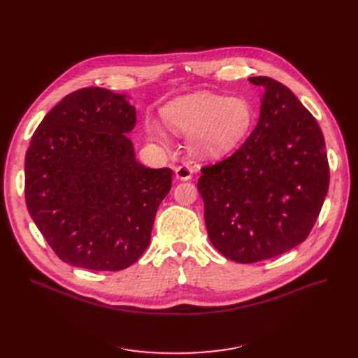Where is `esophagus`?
Segmentation results:
<instances>
[{
  "instance_id": "obj_1",
  "label": "esophagus",
  "mask_w": 358,
  "mask_h": 358,
  "mask_svg": "<svg viewBox=\"0 0 358 358\" xmlns=\"http://www.w3.org/2000/svg\"><path fill=\"white\" fill-rule=\"evenodd\" d=\"M176 177L178 180H190L193 177V168L189 164H182L176 168Z\"/></svg>"
}]
</instances>
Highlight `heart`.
I'll return each mask as SVG.
<instances>
[{
    "label": "heart",
    "instance_id": "1",
    "mask_svg": "<svg viewBox=\"0 0 358 358\" xmlns=\"http://www.w3.org/2000/svg\"><path fill=\"white\" fill-rule=\"evenodd\" d=\"M162 116L166 124L180 134H194L192 145L203 157L228 154L247 136L254 120L251 104L241 97L227 99L210 92H197L169 103ZM148 135L165 142V131L148 123Z\"/></svg>",
    "mask_w": 358,
    "mask_h": 358
}]
</instances>
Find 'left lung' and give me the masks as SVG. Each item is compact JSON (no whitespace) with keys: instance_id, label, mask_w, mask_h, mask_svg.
<instances>
[{"instance_id":"obj_1","label":"left lung","mask_w":358,"mask_h":358,"mask_svg":"<svg viewBox=\"0 0 358 358\" xmlns=\"http://www.w3.org/2000/svg\"><path fill=\"white\" fill-rule=\"evenodd\" d=\"M266 88L259 120L239 149L201 168L197 189L213 247L251 264L285 254L310 234L329 185L322 130L281 83Z\"/></svg>"}]
</instances>
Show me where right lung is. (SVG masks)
<instances>
[{
	"label": "right lung",
	"mask_w": 358,
	"mask_h": 358,
	"mask_svg": "<svg viewBox=\"0 0 358 358\" xmlns=\"http://www.w3.org/2000/svg\"><path fill=\"white\" fill-rule=\"evenodd\" d=\"M136 124L126 96L73 91L37 126L26 154V204L64 262L96 271L124 270L150 241L171 168H146L124 135Z\"/></svg>",
	"instance_id": "add662e5"
}]
</instances>
